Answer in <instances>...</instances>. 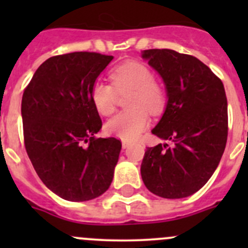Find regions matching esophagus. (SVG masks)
<instances>
[{"instance_id": "obj_1", "label": "esophagus", "mask_w": 248, "mask_h": 248, "mask_svg": "<svg viewBox=\"0 0 248 248\" xmlns=\"http://www.w3.org/2000/svg\"><path fill=\"white\" fill-rule=\"evenodd\" d=\"M129 145H131V142H129V141H124V140H122V147H124V149H127V147H128Z\"/></svg>"}]
</instances>
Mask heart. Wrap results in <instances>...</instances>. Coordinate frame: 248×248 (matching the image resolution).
Segmentation results:
<instances>
[{"label":"heart","instance_id":"b5f03b06","mask_svg":"<svg viewBox=\"0 0 248 248\" xmlns=\"http://www.w3.org/2000/svg\"><path fill=\"white\" fill-rule=\"evenodd\" d=\"M111 84L96 81L90 96L97 111L110 116L116 110L117 96L127 94L128 110L116 115L106 124L110 136L132 141L149 126V115H158L166 108V87L155 79L154 72L139 61H127L114 67L109 74Z\"/></svg>","mask_w":248,"mask_h":248}]
</instances>
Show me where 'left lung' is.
<instances>
[{
	"instance_id": "obj_1",
	"label": "left lung",
	"mask_w": 248,
	"mask_h": 248,
	"mask_svg": "<svg viewBox=\"0 0 248 248\" xmlns=\"http://www.w3.org/2000/svg\"><path fill=\"white\" fill-rule=\"evenodd\" d=\"M142 57L163 78L168 103L155 136L174 146L146 147L140 172L162 198H185L212 176L228 137V106L222 80L197 57L170 49L144 50Z\"/></svg>"
}]
</instances>
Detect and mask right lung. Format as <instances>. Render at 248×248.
<instances>
[{
    "label": "right lung",
    "mask_w": 248,
    "mask_h": 248,
    "mask_svg": "<svg viewBox=\"0 0 248 248\" xmlns=\"http://www.w3.org/2000/svg\"><path fill=\"white\" fill-rule=\"evenodd\" d=\"M111 60L90 51L52 56L24 90L25 149L39 179L66 201H91L112 181L121 140L94 136L102 120L90 96Z\"/></svg>",
    "instance_id": "add662e5"
}]
</instances>
